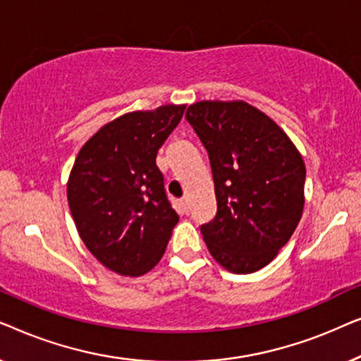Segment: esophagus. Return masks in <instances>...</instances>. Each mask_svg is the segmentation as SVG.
Segmentation results:
<instances>
[{"instance_id": "esophagus-1", "label": "esophagus", "mask_w": 361, "mask_h": 361, "mask_svg": "<svg viewBox=\"0 0 361 361\" xmlns=\"http://www.w3.org/2000/svg\"><path fill=\"white\" fill-rule=\"evenodd\" d=\"M180 205H182V209H184V212H189V199H182Z\"/></svg>"}]
</instances>
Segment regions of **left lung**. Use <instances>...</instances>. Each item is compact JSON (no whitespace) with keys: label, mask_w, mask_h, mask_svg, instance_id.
<instances>
[{"label":"left lung","mask_w":361,"mask_h":361,"mask_svg":"<svg viewBox=\"0 0 361 361\" xmlns=\"http://www.w3.org/2000/svg\"><path fill=\"white\" fill-rule=\"evenodd\" d=\"M185 118L214 174L216 215L200 226L207 248L230 273H255L276 258L302 216V156L276 121L246 102H197Z\"/></svg>","instance_id":"8db88e82"}]
</instances>
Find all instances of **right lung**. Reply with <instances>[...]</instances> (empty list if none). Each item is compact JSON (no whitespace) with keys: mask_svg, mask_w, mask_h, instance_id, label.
<instances>
[{"mask_svg":"<svg viewBox=\"0 0 361 361\" xmlns=\"http://www.w3.org/2000/svg\"><path fill=\"white\" fill-rule=\"evenodd\" d=\"M185 105L131 111L102 126L78 151L67 200L88 251L113 273L146 274L164 255L179 215L156 156Z\"/></svg>","mask_w":361,"mask_h":361,"instance_id":"add662e5","label":"right lung"}]
</instances>
